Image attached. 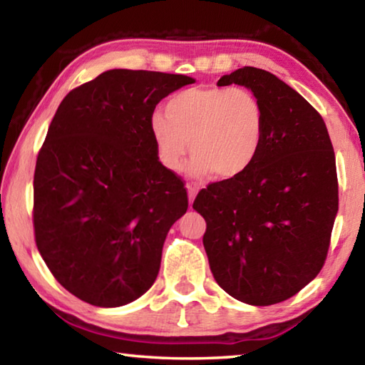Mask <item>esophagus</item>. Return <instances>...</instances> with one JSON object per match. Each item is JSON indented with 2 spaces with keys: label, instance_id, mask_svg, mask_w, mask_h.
<instances>
[{
  "label": "esophagus",
  "instance_id": "obj_1",
  "mask_svg": "<svg viewBox=\"0 0 365 365\" xmlns=\"http://www.w3.org/2000/svg\"><path fill=\"white\" fill-rule=\"evenodd\" d=\"M187 188H188V197H190V205H193V201H195V196H196V193H197V187H196V185H193V183H188V185H187Z\"/></svg>",
  "mask_w": 365,
  "mask_h": 365
}]
</instances>
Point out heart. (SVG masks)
I'll return each mask as SVG.
<instances>
[{"mask_svg": "<svg viewBox=\"0 0 365 365\" xmlns=\"http://www.w3.org/2000/svg\"><path fill=\"white\" fill-rule=\"evenodd\" d=\"M150 132L159 160L170 170L182 168L188 150L191 172L219 178L245 174L265 138V110L248 88L195 86L172 95L165 114L150 117Z\"/></svg>", "mask_w": 365, "mask_h": 365, "instance_id": "b5f03b06", "label": "heart"}]
</instances>
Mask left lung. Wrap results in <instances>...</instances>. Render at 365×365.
<instances>
[{
  "label": "left lung",
  "mask_w": 365,
  "mask_h": 365,
  "mask_svg": "<svg viewBox=\"0 0 365 365\" xmlns=\"http://www.w3.org/2000/svg\"><path fill=\"white\" fill-rule=\"evenodd\" d=\"M243 85L265 110L251 168L214 182L193 202L215 282L235 299L270 306L292 298L324 267L338 212L335 153L325 122L298 91L256 67L217 85Z\"/></svg>",
  "instance_id": "left-lung-1"
}]
</instances>
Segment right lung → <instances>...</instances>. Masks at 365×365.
<instances>
[{"label":"right lung","mask_w":365,"mask_h":365,"mask_svg":"<svg viewBox=\"0 0 365 365\" xmlns=\"http://www.w3.org/2000/svg\"><path fill=\"white\" fill-rule=\"evenodd\" d=\"M193 82L182 73L103 72L69 91L49 123L34 175L35 243L54 279L88 304H128L156 280L188 195L160 164L150 117Z\"/></svg>","instance_id":"add662e5"}]
</instances>
